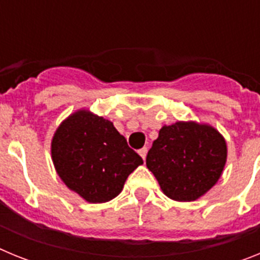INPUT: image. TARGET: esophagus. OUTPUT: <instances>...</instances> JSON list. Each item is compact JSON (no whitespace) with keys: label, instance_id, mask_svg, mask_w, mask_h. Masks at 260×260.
Instances as JSON below:
<instances>
[{"label":"esophagus","instance_id":"34e87169","mask_svg":"<svg viewBox=\"0 0 260 260\" xmlns=\"http://www.w3.org/2000/svg\"><path fill=\"white\" fill-rule=\"evenodd\" d=\"M147 147H143V148H141V150L138 151V153H139V155H141V157L143 158V160H146V156H147Z\"/></svg>","mask_w":260,"mask_h":260}]
</instances>
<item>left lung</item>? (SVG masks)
Here are the masks:
<instances>
[{
	"mask_svg": "<svg viewBox=\"0 0 260 260\" xmlns=\"http://www.w3.org/2000/svg\"><path fill=\"white\" fill-rule=\"evenodd\" d=\"M226 155V142L215 127L178 121L160 128L146 164L168 198L191 202L219 181Z\"/></svg>",
	"mask_w": 260,
	"mask_h": 260,
	"instance_id": "8db88e82",
	"label": "left lung"
}]
</instances>
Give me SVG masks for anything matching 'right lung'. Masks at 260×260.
<instances>
[{
	"label": "right lung",
	"mask_w": 260,
	"mask_h": 260,
	"mask_svg": "<svg viewBox=\"0 0 260 260\" xmlns=\"http://www.w3.org/2000/svg\"><path fill=\"white\" fill-rule=\"evenodd\" d=\"M50 152L62 182L89 203L116 198L128 174L143 164L113 122L87 109L62 121L53 135Z\"/></svg>",
	"instance_id": "right-lung-1"
}]
</instances>
